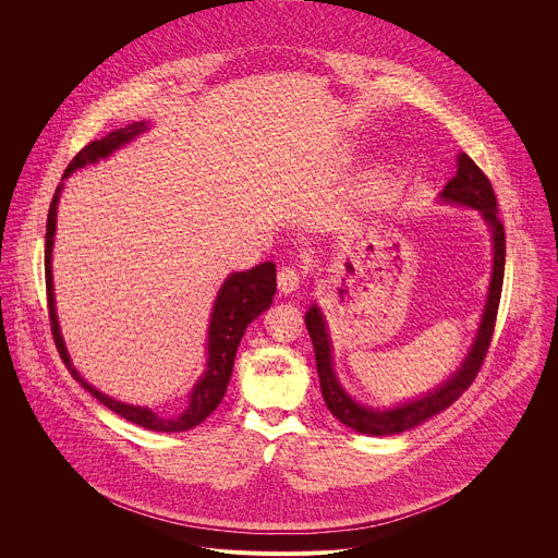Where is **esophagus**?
I'll use <instances>...</instances> for the list:
<instances>
[{
	"label": "esophagus",
	"mask_w": 558,
	"mask_h": 558,
	"mask_svg": "<svg viewBox=\"0 0 558 558\" xmlns=\"http://www.w3.org/2000/svg\"><path fill=\"white\" fill-rule=\"evenodd\" d=\"M300 287V271L295 267H280L278 271V289L282 293H291Z\"/></svg>",
	"instance_id": "34e87169"
}]
</instances>
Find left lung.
<instances>
[{
  "instance_id": "1",
  "label": "left lung",
  "mask_w": 558,
  "mask_h": 558,
  "mask_svg": "<svg viewBox=\"0 0 558 558\" xmlns=\"http://www.w3.org/2000/svg\"><path fill=\"white\" fill-rule=\"evenodd\" d=\"M441 198L448 203H459L480 209L482 216L488 220L493 229V241H495V267H493V280H490V291H488V302L486 311L482 317V327L476 331L474 344L463 360L461 368L444 381L435 392H428L422 400H415L411 404L397 407L390 411H373L362 404H355L351 397L342 390L333 375V364H331V342L327 333L325 317L315 304L308 308L304 315V323L313 342L315 351V364H317V375H320V388L323 397L327 402V409L349 428L364 433V435H397L404 433L424 420L441 413L448 409L459 395L474 381L476 373H480L486 353L493 342L495 333V323H497V311H499V300H501V287H504V269H506V233L504 225L499 220V209H497V196L495 190L488 181V177L480 170L468 154H459L457 158V174L448 181V185L441 192Z\"/></svg>"
}]
</instances>
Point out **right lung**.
I'll list each match as a JSON object with an SVG mask.
<instances>
[{
  "label": "right lung",
  "instance_id": "right-lung-1",
  "mask_svg": "<svg viewBox=\"0 0 558 558\" xmlns=\"http://www.w3.org/2000/svg\"><path fill=\"white\" fill-rule=\"evenodd\" d=\"M145 130V123H132L128 128H121L117 132H110L108 136L88 143L86 147H82L76 151V156L68 163L63 179L70 177L74 170L84 168L88 163H97L99 158H106L108 154H112L117 147H121L123 143L132 141L138 132ZM61 194V185L54 190L50 209H48V220H46V256H44V269H46V295H48V311H50V331H52V340L54 347L63 360V364L68 366V371L72 373V377L82 384L93 397L108 407L110 411H114L117 415H121L123 420L143 426L147 430H161V433H181V430H190L194 426H198L201 422H205L209 417L211 411H216V407L220 404V400L225 397L231 371H233V357L238 351V344H241V338L245 336V329L252 320L269 308L271 298L276 293V265L274 263H263L250 271H241L233 274L225 280L222 289L218 291V298L214 302V313H211V323H209V344H207V371L205 375L196 381L194 390L190 392V404L187 409L177 415V417H163L156 415L149 409L143 407H130V404H121L112 397L99 392L97 388H93L88 381L82 379L74 371V366L70 364V357L65 353L61 333H59V325H57V313H54V295H52V274H50V256H52V235H54V222H57V201Z\"/></svg>",
  "mask_w": 558,
  "mask_h": 558
}]
</instances>
